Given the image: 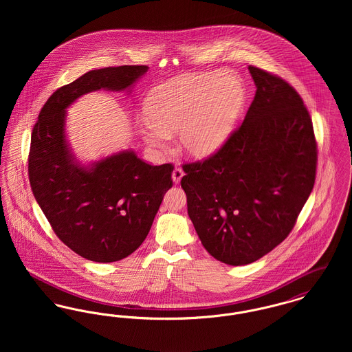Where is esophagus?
Returning <instances> with one entry per match:
<instances>
[{
  "label": "esophagus",
  "mask_w": 352,
  "mask_h": 352,
  "mask_svg": "<svg viewBox=\"0 0 352 352\" xmlns=\"http://www.w3.org/2000/svg\"><path fill=\"white\" fill-rule=\"evenodd\" d=\"M184 170L181 168H175L173 170V174H171V178H173V182L174 184H179L182 177H184Z\"/></svg>",
  "instance_id": "esophagus-1"
}]
</instances>
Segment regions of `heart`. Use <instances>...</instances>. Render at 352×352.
Returning a JSON list of instances; mask_svg holds the SVG:
<instances>
[{"label": "heart", "instance_id": "b5f03b06", "mask_svg": "<svg viewBox=\"0 0 352 352\" xmlns=\"http://www.w3.org/2000/svg\"><path fill=\"white\" fill-rule=\"evenodd\" d=\"M245 102L243 83L228 74H197L158 85L145 101L149 121L140 132L151 146H164L178 131L181 149L194 157L212 155L234 131Z\"/></svg>", "mask_w": 352, "mask_h": 352}]
</instances>
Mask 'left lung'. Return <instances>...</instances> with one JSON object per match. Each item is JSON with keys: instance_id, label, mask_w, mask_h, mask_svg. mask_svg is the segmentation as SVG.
<instances>
[{"instance_id": "1", "label": "left lung", "mask_w": 352, "mask_h": 352, "mask_svg": "<svg viewBox=\"0 0 352 352\" xmlns=\"http://www.w3.org/2000/svg\"><path fill=\"white\" fill-rule=\"evenodd\" d=\"M256 95L226 144L184 165L187 212L203 247L228 265H247L283 243L316 181L317 142L298 92L248 67Z\"/></svg>"}]
</instances>
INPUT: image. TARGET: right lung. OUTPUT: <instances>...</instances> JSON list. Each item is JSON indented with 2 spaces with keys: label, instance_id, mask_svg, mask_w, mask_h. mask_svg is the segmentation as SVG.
Segmentation results:
<instances>
[{
  "label": "right lung",
  "instance_id": "1",
  "mask_svg": "<svg viewBox=\"0 0 352 352\" xmlns=\"http://www.w3.org/2000/svg\"><path fill=\"white\" fill-rule=\"evenodd\" d=\"M148 68L89 71L56 89L34 125L29 179L35 201L68 248L95 263L122 260L142 244L173 186V165L153 166L131 149L80 164L66 134L67 108L94 91L131 92Z\"/></svg>",
  "mask_w": 352,
  "mask_h": 352
}]
</instances>
